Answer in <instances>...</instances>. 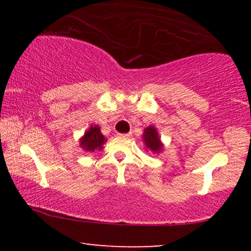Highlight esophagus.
<instances>
[{
    "mask_svg": "<svg viewBox=\"0 0 251 251\" xmlns=\"http://www.w3.org/2000/svg\"><path fill=\"white\" fill-rule=\"evenodd\" d=\"M120 136H122V137H124V138H129L130 136H131V133H126V134H118Z\"/></svg>",
    "mask_w": 251,
    "mask_h": 251,
    "instance_id": "esophagus-1",
    "label": "esophagus"
}]
</instances>
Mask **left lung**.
<instances>
[{
	"label": "left lung",
	"instance_id": "obj_1",
	"mask_svg": "<svg viewBox=\"0 0 251 251\" xmlns=\"http://www.w3.org/2000/svg\"><path fill=\"white\" fill-rule=\"evenodd\" d=\"M144 142L146 144V147L150 148L151 151L154 152H158L161 151V143H160V138L158 134H157V130L155 127L150 126L144 130V135H143Z\"/></svg>",
	"mask_w": 251,
	"mask_h": 251
}]
</instances>
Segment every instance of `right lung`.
Instances as JSON below:
<instances>
[{
	"instance_id": "right-lung-1",
	"label": "right lung",
	"mask_w": 251,
	"mask_h": 251,
	"mask_svg": "<svg viewBox=\"0 0 251 251\" xmlns=\"http://www.w3.org/2000/svg\"><path fill=\"white\" fill-rule=\"evenodd\" d=\"M105 143V137L100 133L99 126H92L84 137L80 139V147L86 151H94L95 150H101Z\"/></svg>"
}]
</instances>
